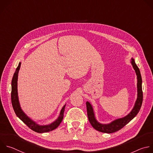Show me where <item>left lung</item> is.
Listing matches in <instances>:
<instances>
[{"label":"left lung","mask_w":153,"mask_h":153,"mask_svg":"<svg viewBox=\"0 0 153 153\" xmlns=\"http://www.w3.org/2000/svg\"><path fill=\"white\" fill-rule=\"evenodd\" d=\"M131 64L135 70L136 76H137V100L135 102L134 106L131 112L126 117L117 119L109 124H101L97 121L95 118L93 108L89 101H86V109H87V114L89 121L90 122L91 126L97 131H99L102 133H112L116 132L123 127H124L126 124H127L131 120H133L136 115L139 112L142 101H143V92L142 89V77L140 73V70L137 66L136 65L134 59L131 58Z\"/></svg>","instance_id":"8db88e82"}]
</instances>
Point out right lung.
<instances>
[{
	"label": "right lung",
	"mask_w": 153,
	"mask_h": 153,
	"mask_svg": "<svg viewBox=\"0 0 153 153\" xmlns=\"http://www.w3.org/2000/svg\"><path fill=\"white\" fill-rule=\"evenodd\" d=\"M21 66V62L19 63L17 68H16V72L14 74L12 82H11V102L12 105L14 109V111L16 114V115L25 124L28 126L31 130H33L37 133H44L52 131L56 128L62 122L64 118V113L65 111V105L62 108L60 114L58 119L51 123L50 124L41 126L38 124L36 123L33 121L32 119H30L29 117H27L25 113L22 111L19 100L18 97V92H17V80H18V74Z\"/></svg>",
	"instance_id": "obj_1"
}]
</instances>
